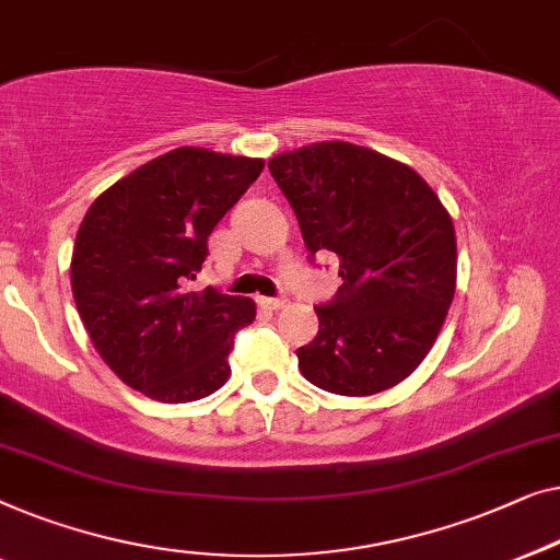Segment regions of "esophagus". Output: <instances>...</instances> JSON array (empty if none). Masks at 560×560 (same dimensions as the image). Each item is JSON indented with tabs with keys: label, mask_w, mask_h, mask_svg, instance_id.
<instances>
[{
	"label": "esophagus",
	"mask_w": 560,
	"mask_h": 560,
	"mask_svg": "<svg viewBox=\"0 0 560 560\" xmlns=\"http://www.w3.org/2000/svg\"><path fill=\"white\" fill-rule=\"evenodd\" d=\"M258 304H261L264 310H281V306H287V299H283V296H261V299H258Z\"/></svg>",
	"instance_id": "obj_1"
}]
</instances>
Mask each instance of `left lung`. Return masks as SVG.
<instances>
[{"mask_svg": "<svg viewBox=\"0 0 560 560\" xmlns=\"http://www.w3.org/2000/svg\"><path fill=\"white\" fill-rule=\"evenodd\" d=\"M304 246L340 258L342 287L314 306L319 332L296 350L306 381L337 396H373L429 355L456 289L452 218L423 177L348 141L269 160Z\"/></svg>", "mask_w": 560, "mask_h": 560, "instance_id": "obj_1", "label": "left lung"}]
</instances>
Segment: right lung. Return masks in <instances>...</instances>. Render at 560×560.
<instances>
[{
	"instance_id": "add662e5",
	"label": "right lung",
	"mask_w": 560,
	"mask_h": 560,
	"mask_svg": "<svg viewBox=\"0 0 560 560\" xmlns=\"http://www.w3.org/2000/svg\"><path fill=\"white\" fill-rule=\"evenodd\" d=\"M264 160L179 147L96 198L78 228L70 283L98 355L133 390L190 404L231 375L228 355L256 304L208 287L187 291L220 218Z\"/></svg>"
}]
</instances>
